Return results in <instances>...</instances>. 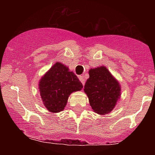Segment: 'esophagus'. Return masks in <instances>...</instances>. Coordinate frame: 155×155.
I'll use <instances>...</instances> for the list:
<instances>
[{
	"label": "esophagus",
	"mask_w": 155,
	"mask_h": 155,
	"mask_svg": "<svg viewBox=\"0 0 155 155\" xmlns=\"http://www.w3.org/2000/svg\"><path fill=\"white\" fill-rule=\"evenodd\" d=\"M79 79H80V81H81L82 84H84V82H85V79H84V76H79Z\"/></svg>",
	"instance_id": "1"
}]
</instances>
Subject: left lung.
Masks as SVG:
<instances>
[{
	"label": "left lung",
	"mask_w": 155,
	"mask_h": 155,
	"mask_svg": "<svg viewBox=\"0 0 155 155\" xmlns=\"http://www.w3.org/2000/svg\"><path fill=\"white\" fill-rule=\"evenodd\" d=\"M89 78L84 91L94 113L99 115L109 113L121 96V86L106 67L100 66L88 71Z\"/></svg>",
	"instance_id": "1"
}]
</instances>
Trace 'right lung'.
I'll return each mask as SVG.
<instances>
[{
	"label": "right lung",
	"mask_w": 155,
	"mask_h": 155,
	"mask_svg": "<svg viewBox=\"0 0 155 155\" xmlns=\"http://www.w3.org/2000/svg\"><path fill=\"white\" fill-rule=\"evenodd\" d=\"M81 82L68 66L56 62L41 78L39 89L44 106L50 113H60L67 105L70 94L81 91Z\"/></svg>",
	"instance_id": "obj_1"
}]
</instances>
